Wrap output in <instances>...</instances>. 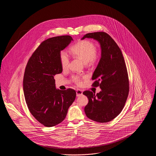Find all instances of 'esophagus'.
I'll list each match as a JSON object with an SVG mask.
<instances>
[{
	"instance_id": "esophagus-1",
	"label": "esophagus",
	"mask_w": 156,
	"mask_h": 156,
	"mask_svg": "<svg viewBox=\"0 0 156 156\" xmlns=\"http://www.w3.org/2000/svg\"><path fill=\"white\" fill-rule=\"evenodd\" d=\"M76 96L77 97H80L82 95V90L81 89H77L76 90Z\"/></svg>"
}]
</instances>
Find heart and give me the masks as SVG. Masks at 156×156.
<instances>
[{
  "instance_id": "1",
  "label": "heart",
  "mask_w": 156,
  "mask_h": 156,
  "mask_svg": "<svg viewBox=\"0 0 156 156\" xmlns=\"http://www.w3.org/2000/svg\"><path fill=\"white\" fill-rule=\"evenodd\" d=\"M70 51L74 56L82 60L86 65H93L98 58L97 47L93 42L89 40H82L78 42L70 48ZM59 59L62 68H67L69 62L67 52L61 51L59 54ZM73 79L76 84H81V80L78 76H73Z\"/></svg>"
}]
</instances>
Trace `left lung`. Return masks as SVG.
Listing matches in <instances>:
<instances>
[{
  "mask_svg": "<svg viewBox=\"0 0 156 156\" xmlns=\"http://www.w3.org/2000/svg\"><path fill=\"white\" fill-rule=\"evenodd\" d=\"M85 38L98 41L101 48V58L93 74V87H99L100 92L85 90L83 94L88 98L84 111L94 121L106 123L115 119L122 111L129 91V82L126 64L119 47L108 34L105 32L88 33Z\"/></svg>",
  "mask_w": 156,
  "mask_h": 156,
  "instance_id": "obj_1",
  "label": "left lung"
}]
</instances>
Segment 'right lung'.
<instances>
[{
  "instance_id": "obj_1",
  "label": "right lung",
  "mask_w": 156,
  "mask_h": 156,
  "mask_svg": "<svg viewBox=\"0 0 156 156\" xmlns=\"http://www.w3.org/2000/svg\"><path fill=\"white\" fill-rule=\"evenodd\" d=\"M73 40L70 36L48 38L33 52L25 69L23 91L29 111L46 127L55 126L66 117L74 101L73 89H56L54 76L62 73L59 54Z\"/></svg>"
}]
</instances>
